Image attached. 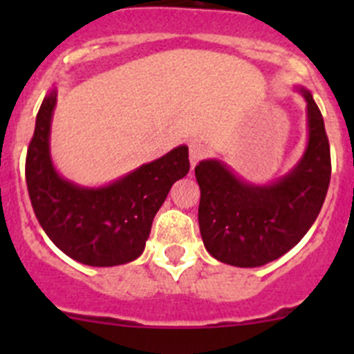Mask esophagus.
Segmentation results:
<instances>
[{
	"label": "esophagus",
	"mask_w": 354,
	"mask_h": 354,
	"mask_svg": "<svg viewBox=\"0 0 354 354\" xmlns=\"http://www.w3.org/2000/svg\"><path fill=\"white\" fill-rule=\"evenodd\" d=\"M188 156H190V164L195 166L198 160H202L207 156V147L203 144H200V142H192L188 145Z\"/></svg>",
	"instance_id": "34e87169"
}]
</instances>
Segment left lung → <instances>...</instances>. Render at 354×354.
Masks as SVG:
<instances>
[{"label": "left lung", "instance_id": "obj_1", "mask_svg": "<svg viewBox=\"0 0 354 354\" xmlns=\"http://www.w3.org/2000/svg\"><path fill=\"white\" fill-rule=\"evenodd\" d=\"M308 142L289 173L255 185L223 160L205 159L195 167L200 187L198 224L207 252L234 267H260L289 252L312 227L330 181V149L324 118L306 88Z\"/></svg>", "mask_w": 354, "mask_h": 354}]
</instances>
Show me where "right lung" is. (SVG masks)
I'll use <instances>...</instances> for the list:
<instances>
[{
  "label": "right lung",
  "instance_id": "1",
  "mask_svg": "<svg viewBox=\"0 0 354 354\" xmlns=\"http://www.w3.org/2000/svg\"><path fill=\"white\" fill-rule=\"evenodd\" d=\"M58 92L42 101L25 160L28 197L49 240L77 262L113 267L138 259L174 181L190 169L188 147L142 164L104 187H82L56 171L49 151Z\"/></svg>",
  "mask_w": 354,
  "mask_h": 354
}]
</instances>
